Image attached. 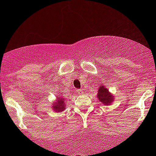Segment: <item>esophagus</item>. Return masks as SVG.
Masks as SVG:
<instances>
[{
    "label": "esophagus",
    "instance_id": "34e87169",
    "mask_svg": "<svg viewBox=\"0 0 156 156\" xmlns=\"http://www.w3.org/2000/svg\"><path fill=\"white\" fill-rule=\"evenodd\" d=\"M76 91H77V92H78L79 94H82V92H83V90H81V89H78Z\"/></svg>",
    "mask_w": 156,
    "mask_h": 156
}]
</instances>
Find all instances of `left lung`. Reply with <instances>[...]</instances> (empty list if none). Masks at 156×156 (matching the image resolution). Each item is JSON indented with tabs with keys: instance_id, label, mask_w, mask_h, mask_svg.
<instances>
[{
	"instance_id": "left-lung-1",
	"label": "left lung",
	"mask_w": 156,
	"mask_h": 156,
	"mask_svg": "<svg viewBox=\"0 0 156 156\" xmlns=\"http://www.w3.org/2000/svg\"><path fill=\"white\" fill-rule=\"evenodd\" d=\"M97 97L99 99V101L101 102L104 105H109L114 101V97L112 95L111 93H109L108 89L105 86L101 85L99 88Z\"/></svg>"
}]
</instances>
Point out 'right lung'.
<instances>
[{
  "label": "right lung",
  "mask_w": 156,
  "mask_h": 156,
  "mask_svg": "<svg viewBox=\"0 0 156 156\" xmlns=\"http://www.w3.org/2000/svg\"><path fill=\"white\" fill-rule=\"evenodd\" d=\"M66 102L65 99L60 98V97L58 96L57 100L55 103H53L52 108H53V111L57 112H60L63 111L66 108Z\"/></svg>",
  "instance_id": "1"
}]
</instances>
